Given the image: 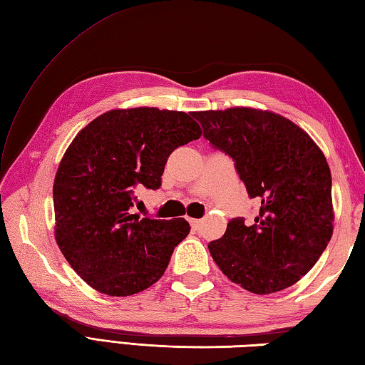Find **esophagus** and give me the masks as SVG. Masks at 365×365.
I'll return each mask as SVG.
<instances>
[{
    "label": "esophagus",
    "mask_w": 365,
    "mask_h": 365,
    "mask_svg": "<svg viewBox=\"0 0 365 365\" xmlns=\"http://www.w3.org/2000/svg\"><path fill=\"white\" fill-rule=\"evenodd\" d=\"M190 227H192V230L198 232L202 229V221L200 219H190Z\"/></svg>",
    "instance_id": "esophagus-1"
}]
</instances>
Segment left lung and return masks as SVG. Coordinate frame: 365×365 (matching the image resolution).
<instances>
[{
  "label": "left lung",
  "mask_w": 365,
  "mask_h": 365,
  "mask_svg": "<svg viewBox=\"0 0 365 365\" xmlns=\"http://www.w3.org/2000/svg\"><path fill=\"white\" fill-rule=\"evenodd\" d=\"M203 136L235 162L250 198L251 224L233 217L208 243L233 283L254 294L292 286L312 270L332 237V176L313 140L283 115L252 108L194 113Z\"/></svg>",
  "instance_id": "left-lung-1"
}]
</instances>
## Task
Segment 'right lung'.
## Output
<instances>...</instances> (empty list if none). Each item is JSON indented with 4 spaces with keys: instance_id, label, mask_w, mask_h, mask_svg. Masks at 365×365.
Here are the masks:
<instances>
[{
    "instance_id": "right-lung-1",
    "label": "right lung",
    "mask_w": 365,
    "mask_h": 365,
    "mask_svg": "<svg viewBox=\"0 0 365 365\" xmlns=\"http://www.w3.org/2000/svg\"><path fill=\"white\" fill-rule=\"evenodd\" d=\"M200 135L189 114L133 108L101 114L73 140L53 182L55 238L88 286L125 297L162 278L190 227L132 215L135 190L159 189L170 154Z\"/></svg>"
}]
</instances>
